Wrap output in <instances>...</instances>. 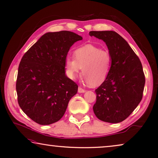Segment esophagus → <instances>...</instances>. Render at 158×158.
I'll use <instances>...</instances> for the list:
<instances>
[{
    "instance_id": "1",
    "label": "esophagus",
    "mask_w": 158,
    "mask_h": 158,
    "mask_svg": "<svg viewBox=\"0 0 158 158\" xmlns=\"http://www.w3.org/2000/svg\"><path fill=\"white\" fill-rule=\"evenodd\" d=\"M78 92L79 93H84V92H85V90L84 89H83V88H81V87H79V88H78Z\"/></svg>"
}]
</instances>
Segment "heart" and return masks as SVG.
Instances as JSON below:
<instances>
[{"label":"heart","instance_id":"obj_1","mask_svg":"<svg viewBox=\"0 0 158 158\" xmlns=\"http://www.w3.org/2000/svg\"><path fill=\"white\" fill-rule=\"evenodd\" d=\"M73 57L66 58L64 64L66 73L72 79L82 68L85 82L97 86L104 82L110 73L112 57L108 50L86 44L73 51Z\"/></svg>","mask_w":158,"mask_h":158}]
</instances>
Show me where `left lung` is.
I'll return each mask as SVG.
<instances>
[{"label": "left lung", "instance_id": "obj_1", "mask_svg": "<svg viewBox=\"0 0 158 158\" xmlns=\"http://www.w3.org/2000/svg\"><path fill=\"white\" fill-rule=\"evenodd\" d=\"M102 40L112 57L110 73L98 89L93 110L104 122L118 123L129 116L143 98L145 83L141 62L129 44L114 31H91Z\"/></svg>", "mask_w": 158, "mask_h": 158}]
</instances>
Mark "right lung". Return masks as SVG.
I'll use <instances>...</instances> for the list:
<instances>
[{"mask_svg": "<svg viewBox=\"0 0 158 158\" xmlns=\"http://www.w3.org/2000/svg\"><path fill=\"white\" fill-rule=\"evenodd\" d=\"M83 38L69 31L43 35L22 57L16 82L22 110L36 123L59 120L78 85L65 75L64 64L71 46Z\"/></svg>", "mask_w": 158, "mask_h": 158, "instance_id": "right-lung-1", "label": "right lung"}]
</instances>
